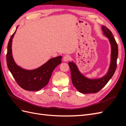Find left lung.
<instances>
[{
    "label": "left lung",
    "mask_w": 126,
    "mask_h": 126,
    "mask_svg": "<svg viewBox=\"0 0 126 126\" xmlns=\"http://www.w3.org/2000/svg\"><path fill=\"white\" fill-rule=\"evenodd\" d=\"M17 28L11 36L7 45V67L13 78L21 88L28 91H38L47 84L52 71L61 63V62L59 63L58 60L62 58V56L51 58L44 64L32 70H27L18 65L13 58L12 51V39Z\"/></svg>",
    "instance_id": "8db88e82"
}]
</instances>
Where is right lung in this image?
I'll return each mask as SVG.
<instances>
[{"label": "right lung", "mask_w": 126, "mask_h": 126, "mask_svg": "<svg viewBox=\"0 0 126 126\" xmlns=\"http://www.w3.org/2000/svg\"><path fill=\"white\" fill-rule=\"evenodd\" d=\"M103 34L109 39L111 45L110 64L108 71L105 75L98 79H89L80 73L78 67L74 62H70L69 66L70 68L71 79L76 82V89L83 94L96 93L99 92L113 76L115 71L118 56V47L111 32L105 26H102ZM73 82V81H72ZM74 84V83H73Z\"/></svg>", "instance_id": "right-lung-1"}]
</instances>
